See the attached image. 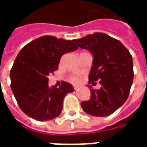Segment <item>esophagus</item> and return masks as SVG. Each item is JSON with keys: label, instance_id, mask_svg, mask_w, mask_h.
<instances>
[{"label": "esophagus", "instance_id": "esophagus-1", "mask_svg": "<svg viewBox=\"0 0 147 147\" xmlns=\"http://www.w3.org/2000/svg\"><path fill=\"white\" fill-rule=\"evenodd\" d=\"M73 89L75 90H79V86H74Z\"/></svg>", "mask_w": 147, "mask_h": 147}]
</instances>
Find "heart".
<instances>
[{
	"instance_id": "heart-1",
	"label": "heart",
	"mask_w": 147,
	"mask_h": 147,
	"mask_svg": "<svg viewBox=\"0 0 147 147\" xmlns=\"http://www.w3.org/2000/svg\"><path fill=\"white\" fill-rule=\"evenodd\" d=\"M69 80L72 83H79L81 81V76H71L69 77Z\"/></svg>"
}]
</instances>
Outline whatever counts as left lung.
I'll use <instances>...</instances> for the list:
<instances>
[{"mask_svg": "<svg viewBox=\"0 0 147 147\" xmlns=\"http://www.w3.org/2000/svg\"><path fill=\"white\" fill-rule=\"evenodd\" d=\"M73 42L93 54V65L89 83L102 85L99 90L90 89V98L81 102L86 113L94 117H107L123 105L132 85V57L128 49L116 38L96 32Z\"/></svg>", "mask_w": 147, "mask_h": 147, "instance_id": "8db88e82", "label": "left lung"}]
</instances>
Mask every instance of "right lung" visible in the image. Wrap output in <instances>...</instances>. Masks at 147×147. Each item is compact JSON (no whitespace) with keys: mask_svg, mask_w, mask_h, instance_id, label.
Here are the masks:
<instances>
[{"mask_svg":"<svg viewBox=\"0 0 147 147\" xmlns=\"http://www.w3.org/2000/svg\"><path fill=\"white\" fill-rule=\"evenodd\" d=\"M77 49L72 41L45 35L29 42L18 53L10 71L11 89L28 117L45 121L61 114L64 97L73 92V87L63 81L60 87L50 88L48 76L57 70L63 55Z\"/></svg>","mask_w":147,"mask_h":147,"instance_id":"obj_1","label":"right lung"}]
</instances>
